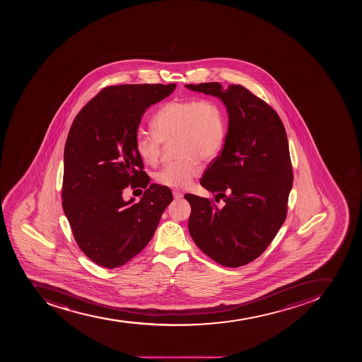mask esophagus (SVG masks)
Returning a JSON list of instances; mask_svg holds the SVG:
<instances>
[{
	"instance_id": "obj_1",
	"label": "esophagus",
	"mask_w": 362,
	"mask_h": 362,
	"mask_svg": "<svg viewBox=\"0 0 362 362\" xmlns=\"http://www.w3.org/2000/svg\"><path fill=\"white\" fill-rule=\"evenodd\" d=\"M173 194L175 199H180L182 197V193H180V191H177V189H173Z\"/></svg>"
}]
</instances>
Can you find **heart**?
<instances>
[{
	"instance_id": "1",
	"label": "heart",
	"mask_w": 362,
	"mask_h": 362,
	"mask_svg": "<svg viewBox=\"0 0 362 362\" xmlns=\"http://www.w3.org/2000/svg\"><path fill=\"white\" fill-rule=\"evenodd\" d=\"M154 132L138 129L135 151L151 167L160 163L162 144L176 138L177 157L155 173L160 186L184 189L202 171L200 162H211L223 147L227 124L218 103L208 98L170 100L151 119Z\"/></svg>"
}]
</instances>
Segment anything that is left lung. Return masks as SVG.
Masks as SVG:
<instances>
[{
  "instance_id": "1",
  "label": "left lung",
  "mask_w": 362,
  "mask_h": 362,
  "mask_svg": "<svg viewBox=\"0 0 362 362\" xmlns=\"http://www.w3.org/2000/svg\"><path fill=\"white\" fill-rule=\"evenodd\" d=\"M221 98L229 126L221 154L211 160L200 184L213 199L184 195L191 205L189 231L209 258L226 267L257 259L287 218L293 167L281 119L262 98L240 84H187Z\"/></svg>"
}]
</instances>
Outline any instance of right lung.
<instances>
[{"label": "right lung", "mask_w": 362, "mask_h": 362, "mask_svg": "<svg viewBox=\"0 0 362 362\" xmlns=\"http://www.w3.org/2000/svg\"><path fill=\"white\" fill-rule=\"evenodd\" d=\"M176 84H122L100 90L77 113L64 144L62 208L81 251L106 269L122 266L149 243L173 193L151 184L135 151L146 110ZM145 189L136 204L127 188Z\"/></svg>", "instance_id": "add662e5"}]
</instances>
